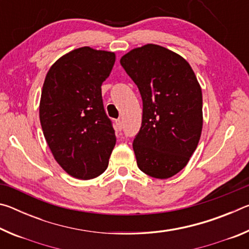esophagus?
I'll return each instance as SVG.
<instances>
[{
  "label": "esophagus",
  "instance_id": "obj_1",
  "mask_svg": "<svg viewBox=\"0 0 249 249\" xmlns=\"http://www.w3.org/2000/svg\"><path fill=\"white\" fill-rule=\"evenodd\" d=\"M122 128H123V122H122L121 120H116L115 121V129L121 132Z\"/></svg>",
  "mask_w": 249,
  "mask_h": 249
}]
</instances>
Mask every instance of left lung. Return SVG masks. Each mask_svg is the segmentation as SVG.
Wrapping results in <instances>:
<instances>
[{
  "label": "left lung",
  "mask_w": 249,
  "mask_h": 249,
  "mask_svg": "<svg viewBox=\"0 0 249 249\" xmlns=\"http://www.w3.org/2000/svg\"><path fill=\"white\" fill-rule=\"evenodd\" d=\"M142 100V119L133 149L140 169L167 179L187 166L199 144L202 91L191 66L178 53L147 44L121 58Z\"/></svg>",
  "instance_id": "1"
}]
</instances>
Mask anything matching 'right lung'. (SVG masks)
I'll return each instance as SVG.
<instances>
[{"label":"right lung","mask_w":249,"mask_h":249,"mask_svg":"<svg viewBox=\"0 0 249 249\" xmlns=\"http://www.w3.org/2000/svg\"><path fill=\"white\" fill-rule=\"evenodd\" d=\"M114 62V53L81 47L59 58L46 75L40 125L56 161L74 178L103 174L115 146L101 90Z\"/></svg>","instance_id":"right-lung-1"}]
</instances>
